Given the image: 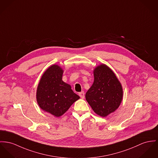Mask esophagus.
<instances>
[{
	"mask_svg": "<svg viewBox=\"0 0 158 158\" xmlns=\"http://www.w3.org/2000/svg\"><path fill=\"white\" fill-rule=\"evenodd\" d=\"M79 96L81 97V98H84V97H85V93H84V91H82V92L79 93Z\"/></svg>",
	"mask_w": 158,
	"mask_h": 158,
	"instance_id": "esophagus-1",
	"label": "esophagus"
}]
</instances>
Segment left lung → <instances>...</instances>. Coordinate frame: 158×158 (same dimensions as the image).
I'll list each match as a JSON object with an SVG mask.
<instances>
[{"instance_id": "8db88e82", "label": "left lung", "mask_w": 158, "mask_h": 158, "mask_svg": "<svg viewBox=\"0 0 158 158\" xmlns=\"http://www.w3.org/2000/svg\"><path fill=\"white\" fill-rule=\"evenodd\" d=\"M94 77L85 98L96 114L105 117L120 105L123 94L122 84L115 73L105 64L94 69Z\"/></svg>"}]
</instances>
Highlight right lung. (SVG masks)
Returning <instances> with one entry per match:
<instances>
[{
    "label": "right lung",
    "instance_id": "1",
    "mask_svg": "<svg viewBox=\"0 0 158 158\" xmlns=\"http://www.w3.org/2000/svg\"><path fill=\"white\" fill-rule=\"evenodd\" d=\"M63 70L58 65L49 67L43 74L36 89V101L43 110L59 117L80 97L71 86L62 81Z\"/></svg>",
    "mask_w": 158,
    "mask_h": 158
}]
</instances>
